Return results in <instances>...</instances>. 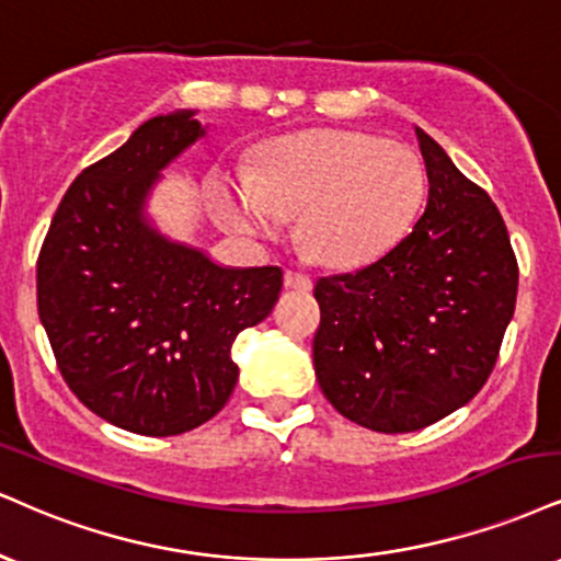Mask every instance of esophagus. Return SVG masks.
I'll return each mask as SVG.
<instances>
[{
    "label": "esophagus",
    "instance_id": "1",
    "mask_svg": "<svg viewBox=\"0 0 561 561\" xmlns=\"http://www.w3.org/2000/svg\"><path fill=\"white\" fill-rule=\"evenodd\" d=\"M285 287L287 289H300V293H308V289L313 287V282H310L306 274L293 272V268H289V272H285Z\"/></svg>",
    "mask_w": 561,
    "mask_h": 561
}]
</instances>
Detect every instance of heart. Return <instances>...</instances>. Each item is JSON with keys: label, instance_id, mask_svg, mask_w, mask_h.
Here are the masks:
<instances>
[{"label": "heart", "instance_id": "heart-1", "mask_svg": "<svg viewBox=\"0 0 561 561\" xmlns=\"http://www.w3.org/2000/svg\"><path fill=\"white\" fill-rule=\"evenodd\" d=\"M423 167L413 148L357 130H306L276 138L255 172L221 180V214L232 232L274 238L300 214V238L327 266H360L389 251L417 211Z\"/></svg>", "mask_w": 561, "mask_h": 561}]
</instances>
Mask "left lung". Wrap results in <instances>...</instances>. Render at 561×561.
Masks as SVG:
<instances>
[{"label":"left lung","instance_id":"left-lung-1","mask_svg":"<svg viewBox=\"0 0 561 561\" xmlns=\"http://www.w3.org/2000/svg\"><path fill=\"white\" fill-rule=\"evenodd\" d=\"M428 178L413 232L355 274L321 276L316 379L336 413L379 434L442 421L481 391L517 298L502 214L415 127Z\"/></svg>","mask_w":561,"mask_h":561}]
</instances>
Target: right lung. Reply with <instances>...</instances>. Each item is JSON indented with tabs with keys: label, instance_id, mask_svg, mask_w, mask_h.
<instances>
[{
	"label": "right lung",
	"instance_id": "add662e5",
	"mask_svg": "<svg viewBox=\"0 0 561 561\" xmlns=\"http://www.w3.org/2000/svg\"><path fill=\"white\" fill-rule=\"evenodd\" d=\"M206 133L195 110L146 119L78 174L38 255V316L67 387L133 434L211 421L238 383L234 336L279 300V266H221L148 211L161 172Z\"/></svg>",
	"mask_w": 561,
	"mask_h": 561
}]
</instances>
